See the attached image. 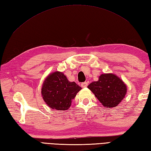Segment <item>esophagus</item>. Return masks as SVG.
<instances>
[{
    "label": "esophagus",
    "instance_id": "obj_1",
    "mask_svg": "<svg viewBox=\"0 0 151 151\" xmlns=\"http://www.w3.org/2000/svg\"><path fill=\"white\" fill-rule=\"evenodd\" d=\"M88 82H82V83L81 84V86L82 87V88H86V87H87L88 86Z\"/></svg>",
    "mask_w": 151,
    "mask_h": 151
}]
</instances>
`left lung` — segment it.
<instances>
[{
  "instance_id": "1",
  "label": "left lung",
  "mask_w": 151,
  "mask_h": 151,
  "mask_svg": "<svg viewBox=\"0 0 151 151\" xmlns=\"http://www.w3.org/2000/svg\"><path fill=\"white\" fill-rule=\"evenodd\" d=\"M88 88L107 108L116 107L124 98L127 92L124 82L119 76L111 73L102 74L98 81L91 82Z\"/></svg>"
}]
</instances>
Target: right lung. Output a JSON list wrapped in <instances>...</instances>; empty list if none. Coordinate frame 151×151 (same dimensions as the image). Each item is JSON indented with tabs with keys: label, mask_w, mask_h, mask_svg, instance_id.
Wrapping results in <instances>:
<instances>
[{
	"label": "right lung",
	"mask_w": 151,
	"mask_h": 151,
	"mask_svg": "<svg viewBox=\"0 0 151 151\" xmlns=\"http://www.w3.org/2000/svg\"><path fill=\"white\" fill-rule=\"evenodd\" d=\"M81 89L75 82L68 81L63 73L56 71L44 80L41 93L48 107L58 111H65Z\"/></svg>",
	"instance_id": "right-lung-1"
}]
</instances>
